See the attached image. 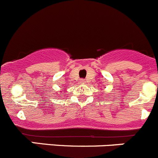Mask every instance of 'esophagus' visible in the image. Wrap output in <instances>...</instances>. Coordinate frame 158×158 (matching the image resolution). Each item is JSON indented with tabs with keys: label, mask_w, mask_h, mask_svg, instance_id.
I'll return each instance as SVG.
<instances>
[{
	"label": "esophagus",
	"mask_w": 158,
	"mask_h": 158,
	"mask_svg": "<svg viewBox=\"0 0 158 158\" xmlns=\"http://www.w3.org/2000/svg\"><path fill=\"white\" fill-rule=\"evenodd\" d=\"M80 82H81V84H85V81L84 80V79H81Z\"/></svg>",
	"instance_id": "34e87169"
}]
</instances>
